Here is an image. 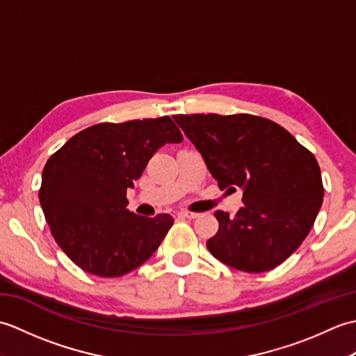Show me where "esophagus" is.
<instances>
[{
	"label": "esophagus",
	"mask_w": 356,
	"mask_h": 356,
	"mask_svg": "<svg viewBox=\"0 0 356 356\" xmlns=\"http://www.w3.org/2000/svg\"><path fill=\"white\" fill-rule=\"evenodd\" d=\"M177 216L179 217H184V218H195V217H199L197 213H191V211H180Z\"/></svg>",
	"instance_id": "1"
}]
</instances>
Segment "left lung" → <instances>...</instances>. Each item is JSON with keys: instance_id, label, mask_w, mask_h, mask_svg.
Listing matches in <instances>:
<instances>
[{"instance_id": "1", "label": "left lung", "mask_w": 356, "mask_h": 356, "mask_svg": "<svg viewBox=\"0 0 356 356\" xmlns=\"http://www.w3.org/2000/svg\"><path fill=\"white\" fill-rule=\"evenodd\" d=\"M199 149L220 190H243L237 214L216 211L209 252L228 266L266 272L303 243L324 188L314 154L283 127L252 115L172 116Z\"/></svg>"}]
</instances>
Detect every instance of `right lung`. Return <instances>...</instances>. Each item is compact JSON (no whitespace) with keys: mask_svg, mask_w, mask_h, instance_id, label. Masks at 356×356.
Masks as SVG:
<instances>
[{"mask_svg":"<svg viewBox=\"0 0 356 356\" xmlns=\"http://www.w3.org/2000/svg\"><path fill=\"white\" fill-rule=\"evenodd\" d=\"M184 140L171 118L97 124L74 134L42 170L40 203L51 236L88 274L120 277L139 268L162 243L170 214L127 209V190L165 143Z\"/></svg>","mask_w":356,"mask_h":356,"instance_id":"right-lung-1","label":"right lung"}]
</instances>
